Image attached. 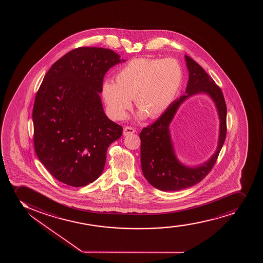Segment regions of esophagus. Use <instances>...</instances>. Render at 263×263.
I'll return each instance as SVG.
<instances>
[{
	"instance_id": "1",
	"label": "esophagus",
	"mask_w": 263,
	"mask_h": 263,
	"mask_svg": "<svg viewBox=\"0 0 263 263\" xmlns=\"http://www.w3.org/2000/svg\"><path fill=\"white\" fill-rule=\"evenodd\" d=\"M134 133H135V129L130 126L124 127V132H123L124 136H128V135H130V134Z\"/></svg>"
}]
</instances>
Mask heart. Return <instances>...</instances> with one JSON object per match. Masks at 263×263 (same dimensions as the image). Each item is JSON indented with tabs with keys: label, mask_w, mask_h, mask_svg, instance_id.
I'll use <instances>...</instances> for the list:
<instances>
[{
	"label": "heart",
	"mask_w": 263,
	"mask_h": 263,
	"mask_svg": "<svg viewBox=\"0 0 263 263\" xmlns=\"http://www.w3.org/2000/svg\"><path fill=\"white\" fill-rule=\"evenodd\" d=\"M116 83L106 81L102 96L112 118L122 120L132 99L149 118L162 114L178 94L183 70L175 59H133L115 76ZM141 116H144V114Z\"/></svg>",
	"instance_id": "heart-1"
}]
</instances>
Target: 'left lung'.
Masks as SVG:
<instances>
[{"label": "left lung", "instance_id": "8db88e82", "mask_svg": "<svg viewBox=\"0 0 263 263\" xmlns=\"http://www.w3.org/2000/svg\"><path fill=\"white\" fill-rule=\"evenodd\" d=\"M185 60L189 70L186 94L174 101L154 124L143 128L139 134L143 175L150 184L160 191H181L202 181L214 166L227 136V104L222 90L199 64L187 55ZM201 92L210 95L217 107L221 120L219 145L205 164L190 168L181 164L175 156L168 125L181 103L191 95Z\"/></svg>", "mask_w": 263, "mask_h": 263}]
</instances>
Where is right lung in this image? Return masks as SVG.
<instances>
[{"label": "right lung", "mask_w": 263, "mask_h": 263, "mask_svg": "<svg viewBox=\"0 0 263 263\" xmlns=\"http://www.w3.org/2000/svg\"><path fill=\"white\" fill-rule=\"evenodd\" d=\"M124 61L109 49L79 47L44 77L32 110L34 147L58 181L84 187L102 175L123 128L107 118L99 93L107 71Z\"/></svg>", "instance_id": "right-lung-1"}]
</instances>
